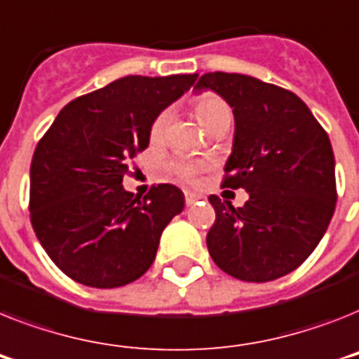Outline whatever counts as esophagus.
<instances>
[{
    "instance_id": "34e87169",
    "label": "esophagus",
    "mask_w": 359,
    "mask_h": 359,
    "mask_svg": "<svg viewBox=\"0 0 359 359\" xmlns=\"http://www.w3.org/2000/svg\"><path fill=\"white\" fill-rule=\"evenodd\" d=\"M199 199H201L199 194H194V191H186V206H194Z\"/></svg>"
}]
</instances>
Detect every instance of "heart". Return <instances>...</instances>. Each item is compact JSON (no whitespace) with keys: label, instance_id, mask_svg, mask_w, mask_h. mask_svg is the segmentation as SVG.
Masks as SVG:
<instances>
[{"label":"heart","instance_id":"obj_1","mask_svg":"<svg viewBox=\"0 0 359 359\" xmlns=\"http://www.w3.org/2000/svg\"><path fill=\"white\" fill-rule=\"evenodd\" d=\"M195 114H197V119L199 123L205 127L206 130H212L215 125L223 123V121H230L232 118V112H230V107L215 94H206L199 95L195 99ZM171 121V110H162V112L154 118L153 125H151L149 138L151 144H160L164 142L165 133H168V127H170ZM206 170L205 162H191V160H175L170 164V171L175 173L179 179L186 180V182H194L197 177H199L201 171Z\"/></svg>","mask_w":359,"mask_h":359}]
</instances>
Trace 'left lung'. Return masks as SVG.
I'll use <instances>...</instances> for the list:
<instances>
[{
	"label": "left lung",
	"mask_w": 359,
	"mask_h": 359,
	"mask_svg": "<svg viewBox=\"0 0 359 359\" xmlns=\"http://www.w3.org/2000/svg\"><path fill=\"white\" fill-rule=\"evenodd\" d=\"M195 90L230 104L236 130L223 186L249 194L240 208L208 197L215 210L210 256L240 280H276L313 252L336 210L328 134L301 97L250 75L205 74Z\"/></svg>",
	"instance_id": "1"
}]
</instances>
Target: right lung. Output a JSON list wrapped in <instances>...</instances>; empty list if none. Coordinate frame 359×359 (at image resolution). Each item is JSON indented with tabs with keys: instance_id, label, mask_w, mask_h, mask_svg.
I'll use <instances>...</instances> for the list:
<instances>
[{
	"instance_id": "add662e5",
	"label": "right lung",
	"mask_w": 359,
	"mask_h": 359,
	"mask_svg": "<svg viewBox=\"0 0 359 359\" xmlns=\"http://www.w3.org/2000/svg\"><path fill=\"white\" fill-rule=\"evenodd\" d=\"M199 75H127L68 103L31 162V223L58 269L90 287H119L154 262L162 230L184 194L158 184L144 199L123 188L130 160L147 149L154 118Z\"/></svg>"
}]
</instances>
